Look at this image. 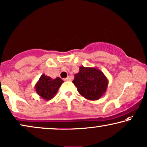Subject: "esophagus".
Listing matches in <instances>:
<instances>
[{
	"mask_svg": "<svg viewBox=\"0 0 147 147\" xmlns=\"http://www.w3.org/2000/svg\"><path fill=\"white\" fill-rule=\"evenodd\" d=\"M64 80H65V81H69V80H71V78H70V77H67V78H65Z\"/></svg>",
	"mask_w": 147,
	"mask_h": 147,
	"instance_id": "34e87169",
	"label": "esophagus"
}]
</instances>
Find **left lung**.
I'll use <instances>...</instances> for the list:
<instances>
[{
  "label": "left lung",
  "mask_w": 147,
  "mask_h": 147,
  "mask_svg": "<svg viewBox=\"0 0 147 147\" xmlns=\"http://www.w3.org/2000/svg\"><path fill=\"white\" fill-rule=\"evenodd\" d=\"M73 82L78 92L90 100H97L107 91L109 80L100 70L95 67H80Z\"/></svg>",
  "instance_id": "left-lung-1"
}]
</instances>
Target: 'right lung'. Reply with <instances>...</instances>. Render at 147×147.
Returning a JSON list of instances; mask_svg holds the SVG:
<instances>
[{
    "instance_id": "right-lung-1",
    "label": "right lung",
    "mask_w": 147,
    "mask_h": 147,
    "mask_svg": "<svg viewBox=\"0 0 147 147\" xmlns=\"http://www.w3.org/2000/svg\"><path fill=\"white\" fill-rule=\"evenodd\" d=\"M63 82L64 81L61 78L57 77L53 79L51 76L43 74L35 84V90L41 98L49 100L55 96Z\"/></svg>"
}]
</instances>
